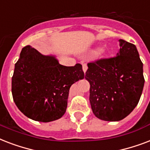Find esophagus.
Returning a JSON list of instances; mask_svg holds the SVG:
<instances>
[{
	"label": "esophagus",
	"mask_w": 150,
	"mask_h": 150,
	"mask_svg": "<svg viewBox=\"0 0 150 150\" xmlns=\"http://www.w3.org/2000/svg\"><path fill=\"white\" fill-rule=\"evenodd\" d=\"M87 68H88V67H87L86 64H82V70H83V71H84L85 73H86V71H87Z\"/></svg>",
	"instance_id": "34e87169"
}]
</instances>
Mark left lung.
I'll return each mask as SVG.
<instances>
[{"instance_id":"left-lung-1","label":"left lung","mask_w":150,"mask_h":150,"mask_svg":"<svg viewBox=\"0 0 150 150\" xmlns=\"http://www.w3.org/2000/svg\"><path fill=\"white\" fill-rule=\"evenodd\" d=\"M117 56L88 63L86 79L90 84L89 101L96 117L118 121L128 116L142 95L143 64L136 47L119 40Z\"/></svg>"}]
</instances>
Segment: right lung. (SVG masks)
<instances>
[{
	"label": "right lung",
	"mask_w": 150,
	"mask_h": 150,
	"mask_svg": "<svg viewBox=\"0 0 150 150\" xmlns=\"http://www.w3.org/2000/svg\"><path fill=\"white\" fill-rule=\"evenodd\" d=\"M84 76L82 64L61 65L54 56L43 55L25 46L15 65L13 100L29 118L41 122L55 121L65 113L71 86Z\"/></svg>",
	"instance_id": "right-lung-1"
}]
</instances>
